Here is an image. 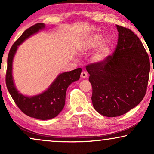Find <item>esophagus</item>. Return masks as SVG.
<instances>
[{
    "mask_svg": "<svg viewBox=\"0 0 154 154\" xmlns=\"http://www.w3.org/2000/svg\"><path fill=\"white\" fill-rule=\"evenodd\" d=\"M81 76V78H83V79H85V78H87V76H88V73H86L85 71H82Z\"/></svg>",
    "mask_w": 154,
    "mask_h": 154,
    "instance_id": "1",
    "label": "esophagus"
}]
</instances>
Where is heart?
Here are the masks:
<instances>
[{"instance_id":"obj_1","label":"heart","mask_w":154,"mask_h":154,"mask_svg":"<svg viewBox=\"0 0 154 154\" xmlns=\"http://www.w3.org/2000/svg\"><path fill=\"white\" fill-rule=\"evenodd\" d=\"M97 49L92 57L93 62L96 64H103L108 60L111 55L112 48L108 41L104 40L100 33H93L86 36L80 42L78 49L83 52H88Z\"/></svg>"}]
</instances>
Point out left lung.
<instances>
[{"label":"left lung","mask_w":154,"mask_h":154,"mask_svg":"<svg viewBox=\"0 0 154 154\" xmlns=\"http://www.w3.org/2000/svg\"><path fill=\"white\" fill-rule=\"evenodd\" d=\"M118 44L103 64H89L92 102L99 113L107 117L123 115L140 104L146 94L150 62L137 35L116 25Z\"/></svg>","instance_id":"1"}]
</instances>
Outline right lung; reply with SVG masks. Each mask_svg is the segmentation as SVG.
Listing matches in <instances>:
<instances>
[{
    "label": "right lung",
    "instance_id": "add662e5",
    "mask_svg": "<svg viewBox=\"0 0 154 154\" xmlns=\"http://www.w3.org/2000/svg\"><path fill=\"white\" fill-rule=\"evenodd\" d=\"M45 28V25L43 23L35 24L27 29L14 42L8 54L5 76L8 91L19 109L29 116L40 120L53 119L62 111L67 88L73 82L79 81L82 71L81 68H78L60 73L47 90L35 96H25L17 90L12 77V62L18 46L28 38Z\"/></svg>",
    "mask_w": 154,
    "mask_h": 154
}]
</instances>
